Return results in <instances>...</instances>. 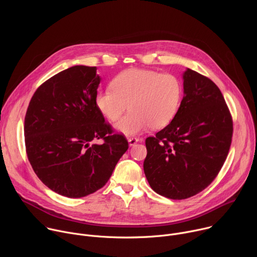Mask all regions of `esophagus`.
I'll use <instances>...</instances> for the list:
<instances>
[{
    "label": "esophagus",
    "instance_id": "1",
    "mask_svg": "<svg viewBox=\"0 0 257 257\" xmlns=\"http://www.w3.org/2000/svg\"><path fill=\"white\" fill-rule=\"evenodd\" d=\"M138 141H139V138H137V137H130L128 139V142H129L130 146H134Z\"/></svg>",
    "mask_w": 257,
    "mask_h": 257
}]
</instances>
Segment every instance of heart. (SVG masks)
<instances>
[{"mask_svg":"<svg viewBox=\"0 0 257 257\" xmlns=\"http://www.w3.org/2000/svg\"><path fill=\"white\" fill-rule=\"evenodd\" d=\"M112 87L97 92L95 104L111 122L119 120L129 106L130 112L116 125L120 132L128 135L150 126L160 129L170 124L183 93L182 83L174 74L137 68L119 73Z\"/></svg>","mask_w":257,"mask_h":257,"instance_id":"obj_1","label":"heart"}]
</instances>
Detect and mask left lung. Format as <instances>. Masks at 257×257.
<instances>
[{"mask_svg":"<svg viewBox=\"0 0 257 257\" xmlns=\"http://www.w3.org/2000/svg\"><path fill=\"white\" fill-rule=\"evenodd\" d=\"M184 96L172 122L145 139L143 169L151 187L170 199L205 189L221 171L233 136V120L219 88L187 69Z\"/></svg>","mask_w":257,"mask_h":257,"instance_id":"1","label":"left lung"}]
</instances>
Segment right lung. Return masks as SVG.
Masks as SVG:
<instances>
[{"instance_id": "obj_1", "label": "right lung", "mask_w": 257, "mask_h": 257, "mask_svg": "<svg viewBox=\"0 0 257 257\" xmlns=\"http://www.w3.org/2000/svg\"><path fill=\"white\" fill-rule=\"evenodd\" d=\"M96 67L73 66L45 81L24 120L28 161L51 190L80 198L105 185L129 148L95 104Z\"/></svg>"}]
</instances>
